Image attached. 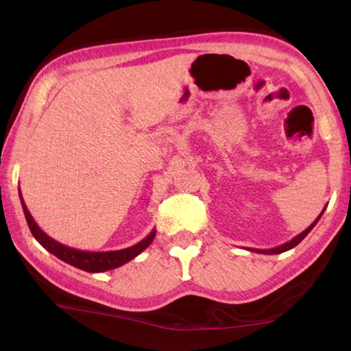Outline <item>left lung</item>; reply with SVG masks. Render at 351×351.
<instances>
[{
    "instance_id": "1",
    "label": "left lung",
    "mask_w": 351,
    "mask_h": 351,
    "mask_svg": "<svg viewBox=\"0 0 351 351\" xmlns=\"http://www.w3.org/2000/svg\"><path fill=\"white\" fill-rule=\"evenodd\" d=\"M324 210H325V207H324ZM324 210L320 212V215L314 219V221L308 226V228L304 230V232H300L299 235H295L293 240H289V241H287V243H283V245H280V246H277V247H271V249H255V247H247V251H252V252H258V254H268V255H272V254H282V252H285V251H289V249H293L294 246H297L299 245V243L305 239V237L310 234V230L314 228V226L317 224V221L320 219V217H322V213H324Z\"/></svg>"
}]
</instances>
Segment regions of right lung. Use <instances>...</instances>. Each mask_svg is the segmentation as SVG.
<instances>
[{
	"mask_svg": "<svg viewBox=\"0 0 351 351\" xmlns=\"http://www.w3.org/2000/svg\"><path fill=\"white\" fill-rule=\"evenodd\" d=\"M19 193H20L23 212H25L27 226H29V229H31L32 235L35 237V240H37L40 245L46 249V251L54 254L57 258H60L62 261H64V263L74 266V268H79L82 271L105 272V271L119 268V266L125 265L130 260L138 257L142 251H145V249L150 246V243L153 241L154 235H156V229H153L144 240H141L139 243H136V245L130 246V247L119 249V251H106V252L80 251V249L62 245V243H58L57 240L52 239V237L43 232V230L38 228V224L35 223V219L32 218L31 212L27 210L25 199H23V197H21L20 189H19Z\"/></svg>",
	"mask_w": 351,
	"mask_h": 351,
	"instance_id": "add662e5",
	"label": "right lung"
}]
</instances>
